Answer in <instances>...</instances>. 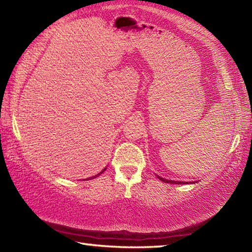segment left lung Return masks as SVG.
Masks as SVG:
<instances>
[{"label":"left lung","mask_w":252,"mask_h":252,"mask_svg":"<svg viewBox=\"0 0 252 252\" xmlns=\"http://www.w3.org/2000/svg\"><path fill=\"white\" fill-rule=\"evenodd\" d=\"M160 179L161 181H163V182H167V183H174V185H180V183H183V182H180V181H172V180H167V179H163V178H161V177H158Z\"/></svg>","instance_id":"8db88e82"}]
</instances>
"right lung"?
<instances>
[{
	"mask_svg": "<svg viewBox=\"0 0 252 252\" xmlns=\"http://www.w3.org/2000/svg\"><path fill=\"white\" fill-rule=\"evenodd\" d=\"M104 171H105V169H103V170H102V171H101V172H100L99 174H96V176H94V177H91V178H89V179H92V178H96V177H99V176H100V174H101V173H103Z\"/></svg>",
	"mask_w": 252,
	"mask_h": 252,
	"instance_id": "add662e5",
	"label": "right lung"
}]
</instances>
